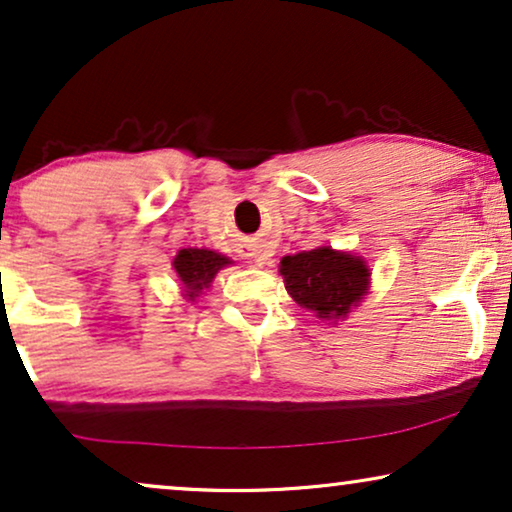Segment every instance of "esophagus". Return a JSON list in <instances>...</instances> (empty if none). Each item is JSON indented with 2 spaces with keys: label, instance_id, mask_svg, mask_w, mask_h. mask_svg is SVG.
<instances>
[{
  "label": "esophagus",
  "instance_id": "obj_1",
  "mask_svg": "<svg viewBox=\"0 0 512 512\" xmlns=\"http://www.w3.org/2000/svg\"><path fill=\"white\" fill-rule=\"evenodd\" d=\"M251 256H254V254H251ZM254 263H256V265H263V258H256Z\"/></svg>",
  "mask_w": 512,
  "mask_h": 512
}]
</instances>
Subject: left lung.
Segmentation results:
<instances>
[{
  "label": "left lung",
  "mask_w": 512,
  "mask_h": 512,
  "mask_svg": "<svg viewBox=\"0 0 512 512\" xmlns=\"http://www.w3.org/2000/svg\"><path fill=\"white\" fill-rule=\"evenodd\" d=\"M279 275L289 296L321 321L345 319L368 293L370 270L361 256L331 247L284 256Z\"/></svg>",
  "instance_id": "1"
}]
</instances>
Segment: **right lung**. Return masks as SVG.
<instances>
[{"label": "right lung", "mask_w": 512, "mask_h": 512, "mask_svg": "<svg viewBox=\"0 0 512 512\" xmlns=\"http://www.w3.org/2000/svg\"><path fill=\"white\" fill-rule=\"evenodd\" d=\"M230 263L233 261L228 256L216 254L212 249H181L174 256L172 268L177 272L184 296L188 300H195L202 293V289H209L216 272Z\"/></svg>", "instance_id": "1"}]
</instances>
